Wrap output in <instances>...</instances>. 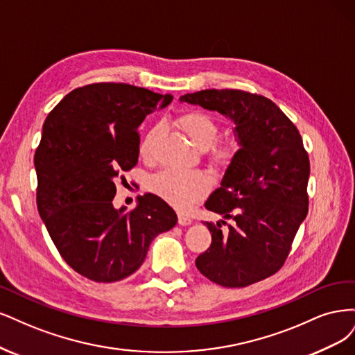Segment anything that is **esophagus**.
<instances>
[{
  "label": "esophagus",
  "mask_w": 355,
  "mask_h": 355,
  "mask_svg": "<svg viewBox=\"0 0 355 355\" xmlns=\"http://www.w3.org/2000/svg\"><path fill=\"white\" fill-rule=\"evenodd\" d=\"M178 224L180 225H190L191 224V218H190V216H187L186 214L178 212Z\"/></svg>",
  "instance_id": "obj_1"
}]
</instances>
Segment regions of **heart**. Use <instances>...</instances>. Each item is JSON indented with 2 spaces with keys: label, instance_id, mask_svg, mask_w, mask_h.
Listing matches in <instances>:
<instances>
[{
  "label": "heart",
  "instance_id": "obj_1",
  "mask_svg": "<svg viewBox=\"0 0 355 355\" xmlns=\"http://www.w3.org/2000/svg\"><path fill=\"white\" fill-rule=\"evenodd\" d=\"M178 125L189 137L193 146L198 147L199 150H207V148H209L220 134V125L216 123V121L211 115H208V113L199 110H191L181 115L178 118ZM159 134H161V127L159 125L148 130V132L144 135V139L140 143L141 156H153L155 144L157 141ZM236 153V143L227 141L215 146L212 148L209 159L215 166L223 169L234 161ZM148 187L159 198H162L165 202L173 205L174 208L186 211L193 203L200 200L209 191L211 181L207 175L198 173V171L186 173V171L164 169L150 180Z\"/></svg>",
  "mask_w": 355,
  "mask_h": 355
}]
</instances>
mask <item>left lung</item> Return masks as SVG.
<instances>
[{
	"mask_svg": "<svg viewBox=\"0 0 355 355\" xmlns=\"http://www.w3.org/2000/svg\"><path fill=\"white\" fill-rule=\"evenodd\" d=\"M180 101L232 119L239 144L220 187L205 202L208 211L234 223L227 233L220 221L203 223L212 243L196 258L198 270L225 288H245L272 276L308 214L310 159L300 131L271 100L246 91L203 89Z\"/></svg>",
	"mask_w": 355,
	"mask_h": 355,
	"instance_id": "8db88e82",
	"label": "left lung"
}]
</instances>
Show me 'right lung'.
<instances>
[{"label": "right lung", "instance_id": "1", "mask_svg": "<svg viewBox=\"0 0 355 355\" xmlns=\"http://www.w3.org/2000/svg\"><path fill=\"white\" fill-rule=\"evenodd\" d=\"M171 101V94L128 84H91L71 91L42 125L38 212L67 266L89 280L131 276L152 240L177 224L174 209L152 193L130 212L113 207L116 178L139 161L137 128Z\"/></svg>", "mask_w": 355, "mask_h": 355}]
</instances>
